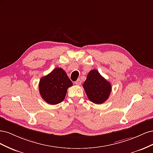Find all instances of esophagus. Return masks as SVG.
I'll list each match as a JSON object with an SVG mask.
<instances>
[{"instance_id":"34e87169","label":"esophagus","mask_w":153,"mask_h":153,"mask_svg":"<svg viewBox=\"0 0 153 153\" xmlns=\"http://www.w3.org/2000/svg\"><path fill=\"white\" fill-rule=\"evenodd\" d=\"M81 83H82V81L80 79H78L76 82H75V85H80L81 84Z\"/></svg>"}]
</instances>
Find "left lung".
Instances as JSON below:
<instances>
[{"label":"left lung","mask_w":153,"mask_h":153,"mask_svg":"<svg viewBox=\"0 0 153 153\" xmlns=\"http://www.w3.org/2000/svg\"><path fill=\"white\" fill-rule=\"evenodd\" d=\"M83 87L89 100L96 104H101L107 100L112 91L111 84L93 69L87 76Z\"/></svg>","instance_id":"obj_1"}]
</instances>
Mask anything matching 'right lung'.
<instances>
[{
    "mask_svg": "<svg viewBox=\"0 0 153 153\" xmlns=\"http://www.w3.org/2000/svg\"><path fill=\"white\" fill-rule=\"evenodd\" d=\"M72 85V82L64 69L57 68L41 78L39 83V93L47 103L56 105L64 100L68 89Z\"/></svg>",
    "mask_w": 153,
    "mask_h": 153,
    "instance_id": "1",
    "label": "right lung"
}]
</instances>
